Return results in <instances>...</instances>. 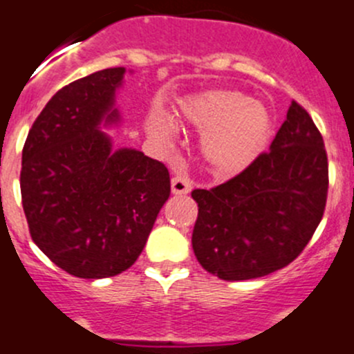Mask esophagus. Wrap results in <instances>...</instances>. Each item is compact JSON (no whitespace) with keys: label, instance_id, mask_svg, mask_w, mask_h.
I'll use <instances>...</instances> for the list:
<instances>
[{"label":"esophagus","instance_id":"obj_1","mask_svg":"<svg viewBox=\"0 0 354 354\" xmlns=\"http://www.w3.org/2000/svg\"><path fill=\"white\" fill-rule=\"evenodd\" d=\"M192 190V181L185 176H174L171 180V192L174 195H187Z\"/></svg>","mask_w":354,"mask_h":354}]
</instances>
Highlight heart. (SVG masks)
Listing matches in <instances>:
<instances>
[{"mask_svg":"<svg viewBox=\"0 0 354 354\" xmlns=\"http://www.w3.org/2000/svg\"><path fill=\"white\" fill-rule=\"evenodd\" d=\"M180 114L202 135V153L218 171L236 174L257 159L268 143L272 118L259 102L233 90H209L181 102ZM153 133L174 135L173 119L157 114Z\"/></svg>","mask_w":354,"mask_h":354,"instance_id":"b5f03b06","label":"heart"}]
</instances>
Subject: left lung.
<instances>
[{
  "mask_svg": "<svg viewBox=\"0 0 354 354\" xmlns=\"http://www.w3.org/2000/svg\"><path fill=\"white\" fill-rule=\"evenodd\" d=\"M328 162L313 119L292 100L268 152L226 183L194 190L192 247L202 268L239 282L292 263L320 225Z\"/></svg>",
  "mask_w": 354,
  "mask_h": 354,
  "instance_id": "8db88e82",
  "label": "left lung"
}]
</instances>
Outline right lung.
<instances>
[{"instance_id": "1", "label": "right lung", "mask_w": 354, "mask_h": 354, "mask_svg": "<svg viewBox=\"0 0 354 354\" xmlns=\"http://www.w3.org/2000/svg\"><path fill=\"white\" fill-rule=\"evenodd\" d=\"M124 67L64 86L34 121L20 192L34 243L79 279L119 275L138 259L169 198V171L135 149L112 150L100 126L118 124Z\"/></svg>"}]
</instances>
